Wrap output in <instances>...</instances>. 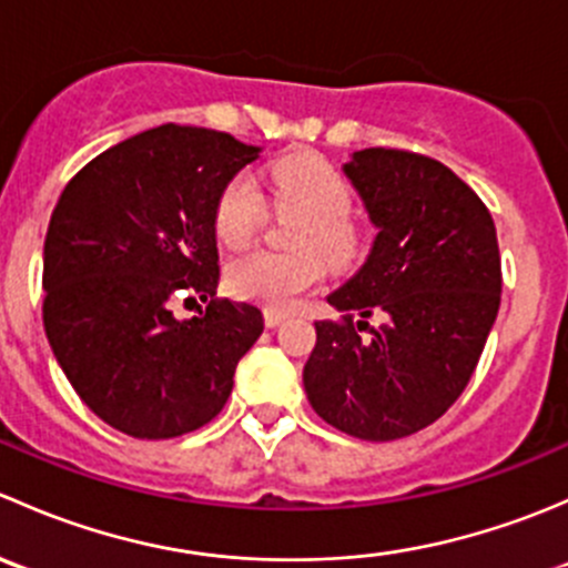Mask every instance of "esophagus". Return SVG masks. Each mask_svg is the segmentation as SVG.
I'll list each match as a JSON object with an SVG mask.
<instances>
[{
    "label": "esophagus",
    "mask_w": 568,
    "mask_h": 568,
    "mask_svg": "<svg viewBox=\"0 0 568 568\" xmlns=\"http://www.w3.org/2000/svg\"><path fill=\"white\" fill-rule=\"evenodd\" d=\"M288 318V313H283V311H263V321H266V326H277V324H283V321Z\"/></svg>",
    "instance_id": "1"
}]
</instances>
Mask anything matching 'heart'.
<instances>
[{"label": "heart", "instance_id": "heart-1", "mask_svg": "<svg viewBox=\"0 0 568 568\" xmlns=\"http://www.w3.org/2000/svg\"><path fill=\"white\" fill-rule=\"evenodd\" d=\"M354 194L346 178L318 156H294L272 168V205L280 214H302L291 244L294 252L252 250L233 257L225 283L233 296L291 311L324 280L326 261L348 266L363 252V231L352 220ZM268 220V205L250 173H236L214 205V231L227 247H244Z\"/></svg>", "mask_w": 568, "mask_h": 568}]
</instances>
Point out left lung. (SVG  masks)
<instances>
[{"label":"left lung","mask_w":568,"mask_h":568,"mask_svg":"<svg viewBox=\"0 0 568 568\" xmlns=\"http://www.w3.org/2000/svg\"><path fill=\"white\" fill-rule=\"evenodd\" d=\"M343 170L379 233L326 296L343 316L316 321L302 379L329 426L387 443L432 426L467 387L500 311V250L484 200L437 159L365 148ZM374 312L386 324L372 331Z\"/></svg>","instance_id":"1"}]
</instances>
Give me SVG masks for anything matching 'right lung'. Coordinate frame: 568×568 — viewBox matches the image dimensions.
I'll list each match as a JSON object with an SVG mask.
<instances>
[{"mask_svg":"<svg viewBox=\"0 0 568 568\" xmlns=\"http://www.w3.org/2000/svg\"><path fill=\"white\" fill-rule=\"evenodd\" d=\"M261 148L159 125L118 142L62 189L43 244V326L79 398L118 432L170 439L214 420L261 337L247 302L214 300V205ZM212 300L189 322L172 302Z\"/></svg>","mask_w":568,"mask_h":568,"instance_id":"obj_1","label":"right lung"}]
</instances>
